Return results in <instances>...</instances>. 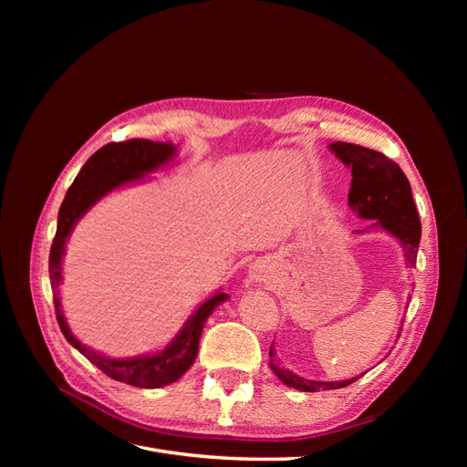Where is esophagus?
<instances>
[{"instance_id": "esophagus-1", "label": "esophagus", "mask_w": 467, "mask_h": 467, "mask_svg": "<svg viewBox=\"0 0 467 467\" xmlns=\"http://www.w3.org/2000/svg\"><path fill=\"white\" fill-rule=\"evenodd\" d=\"M251 278L253 280H257V282H266L268 278V275H271V271H268V265H265V263H257V265H253L251 266Z\"/></svg>"}]
</instances>
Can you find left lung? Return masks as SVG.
Returning <instances> with one entry per match:
<instances>
[{
  "mask_svg": "<svg viewBox=\"0 0 467 467\" xmlns=\"http://www.w3.org/2000/svg\"><path fill=\"white\" fill-rule=\"evenodd\" d=\"M329 150L350 169L352 181L348 191V208L355 214H358L360 220H372L368 228L355 230L352 234L360 235L372 230H379L391 235L401 245L407 268L415 266L420 244V220L413 202L411 185H409L400 165L388 160L384 153L357 144L333 142L329 144ZM268 358H271L268 366H271V370L276 374L282 384L300 391L338 389L360 378L357 376L337 381L302 378L288 368H282L276 357L275 343L271 345V350H268Z\"/></svg>",
  "mask_w": 467,
  "mask_h": 467,
  "instance_id": "left-lung-1",
  "label": "left lung"
}]
</instances>
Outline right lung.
<instances>
[{"mask_svg": "<svg viewBox=\"0 0 467 467\" xmlns=\"http://www.w3.org/2000/svg\"><path fill=\"white\" fill-rule=\"evenodd\" d=\"M177 146L171 142H151V140H129L120 144H107L95 151L88 163L81 167L72 187L67 189L66 199L58 212V228L50 249L48 273L54 292L56 319L66 341L78 348L83 357L109 378L122 381L134 388L155 389L173 384L185 374L199 355V341L206 319L214 309L230 298L228 294L216 290L212 296L194 307L189 319L182 323L177 335L163 348L151 352V355H138L130 358H112L101 355L89 347L78 341L62 309L60 290L62 285V263L66 255V244L72 235L76 223L88 214V212L112 191L134 185V182L146 181L150 173L158 171L175 160Z\"/></svg>", "mask_w": 467, "mask_h": 467, "instance_id": "add662e5", "label": "right lung"}]
</instances>
